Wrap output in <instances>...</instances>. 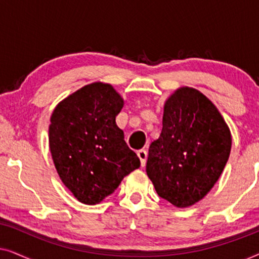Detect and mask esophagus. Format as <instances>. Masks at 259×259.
<instances>
[{"instance_id":"obj_1","label":"esophagus","mask_w":259,"mask_h":259,"mask_svg":"<svg viewBox=\"0 0 259 259\" xmlns=\"http://www.w3.org/2000/svg\"><path fill=\"white\" fill-rule=\"evenodd\" d=\"M138 157L140 159V162H141V166L145 167V165H146V160H147V151L146 150H139L137 152Z\"/></svg>"}]
</instances>
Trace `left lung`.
Here are the masks:
<instances>
[{"mask_svg": "<svg viewBox=\"0 0 259 259\" xmlns=\"http://www.w3.org/2000/svg\"><path fill=\"white\" fill-rule=\"evenodd\" d=\"M231 133L199 91L177 90L165 102L160 137L148 150L146 172L162 199L189 207L210 192L231 151Z\"/></svg>", "mask_w": 259, "mask_h": 259, "instance_id": "left-lung-1", "label": "left lung"}]
</instances>
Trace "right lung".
Segmentation results:
<instances>
[{"label":"right lung","mask_w":259,"mask_h":259,"mask_svg":"<svg viewBox=\"0 0 259 259\" xmlns=\"http://www.w3.org/2000/svg\"><path fill=\"white\" fill-rule=\"evenodd\" d=\"M122 106L111 84L94 82L62 100L51 116L53 161L62 183L81 203H100L140 166L115 122Z\"/></svg>","instance_id":"1"}]
</instances>
